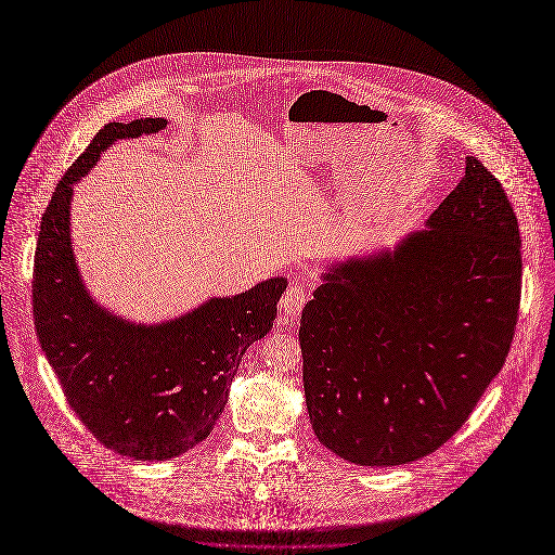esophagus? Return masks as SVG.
I'll list each match as a JSON object with an SVG mask.
<instances>
[{
	"label": "esophagus",
	"instance_id": "obj_1",
	"mask_svg": "<svg viewBox=\"0 0 555 555\" xmlns=\"http://www.w3.org/2000/svg\"><path fill=\"white\" fill-rule=\"evenodd\" d=\"M306 299H308V291H306V286L301 284V282H293V284H288V288L284 291V295H282V312L286 314V317H297L299 312H301V308H304V304H306Z\"/></svg>",
	"mask_w": 555,
	"mask_h": 555
}]
</instances>
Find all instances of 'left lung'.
I'll use <instances>...</instances> for the list:
<instances>
[{
    "instance_id": "obj_1",
    "label": "left lung",
    "mask_w": 555,
    "mask_h": 555,
    "mask_svg": "<svg viewBox=\"0 0 555 555\" xmlns=\"http://www.w3.org/2000/svg\"><path fill=\"white\" fill-rule=\"evenodd\" d=\"M392 254L332 269L301 314L314 436L362 466L414 462L470 416L509 351L520 304L518 221L473 156Z\"/></svg>"
}]
</instances>
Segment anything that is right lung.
<instances>
[{
  "label": "right lung",
  "mask_w": 555,
  "mask_h": 555,
  "mask_svg": "<svg viewBox=\"0 0 555 555\" xmlns=\"http://www.w3.org/2000/svg\"><path fill=\"white\" fill-rule=\"evenodd\" d=\"M165 126V119H137L106 124L95 134L43 212L33 275L37 336L69 405L102 444L150 462L176 457L212 431L243 353L271 330L286 288L284 278L267 280L152 327L93 304L72 251V186L113 141Z\"/></svg>",
  "instance_id": "right-lung-1"
}]
</instances>
